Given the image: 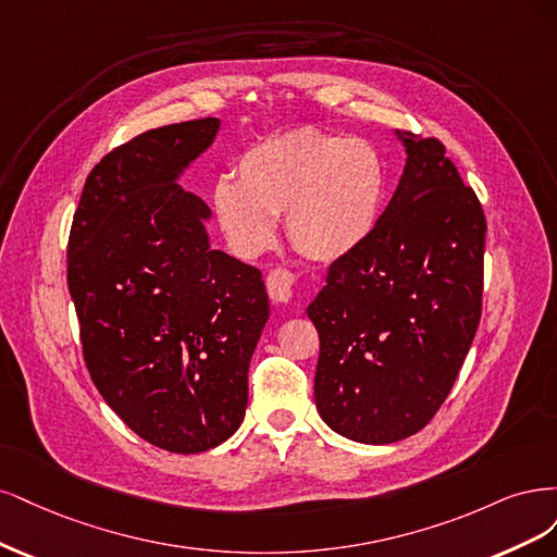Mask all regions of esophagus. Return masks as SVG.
Returning <instances> with one entry per match:
<instances>
[{
    "instance_id": "34e87169",
    "label": "esophagus",
    "mask_w": 557,
    "mask_h": 557,
    "mask_svg": "<svg viewBox=\"0 0 557 557\" xmlns=\"http://www.w3.org/2000/svg\"><path fill=\"white\" fill-rule=\"evenodd\" d=\"M265 286H268V296H271V300L275 305H284V302H289V298L294 294V275L277 268V271H273L265 277Z\"/></svg>"
}]
</instances>
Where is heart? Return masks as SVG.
<instances>
[{
	"label": "heart",
	"instance_id": "obj_1",
	"mask_svg": "<svg viewBox=\"0 0 557 557\" xmlns=\"http://www.w3.org/2000/svg\"><path fill=\"white\" fill-rule=\"evenodd\" d=\"M386 164L361 138L300 127L245 150L236 183L212 187V212L226 243L240 257L265 252L286 236L302 257L333 263L366 245L382 218Z\"/></svg>",
	"mask_w": 557,
	"mask_h": 557
}]
</instances>
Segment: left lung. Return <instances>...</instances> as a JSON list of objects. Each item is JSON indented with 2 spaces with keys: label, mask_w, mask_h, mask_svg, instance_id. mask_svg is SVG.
Segmentation results:
<instances>
[{
  "label": "left lung",
  "mask_w": 557,
  "mask_h": 557,
  "mask_svg": "<svg viewBox=\"0 0 557 557\" xmlns=\"http://www.w3.org/2000/svg\"><path fill=\"white\" fill-rule=\"evenodd\" d=\"M407 161L366 245L333 261L308 305L314 403L337 435L419 433L451 391L481 319L486 218L437 138L396 132Z\"/></svg>",
  "instance_id": "8db88e82"
}]
</instances>
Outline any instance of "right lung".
<instances>
[{"label": "right lung", "mask_w": 557, "mask_h": 557, "mask_svg": "<svg viewBox=\"0 0 557 557\" xmlns=\"http://www.w3.org/2000/svg\"><path fill=\"white\" fill-rule=\"evenodd\" d=\"M218 132V117L169 124L106 154L69 236L89 376L138 437L171 454L208 451L240 428L271 314L259 268L210 247V208L177 183Z\"/></svg>", "instance_id": "obj_1"}]
</instances>
